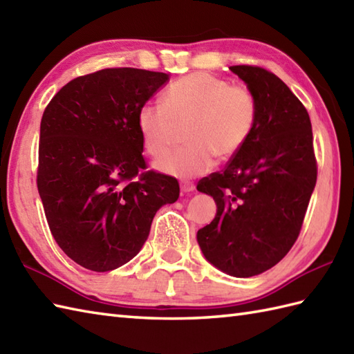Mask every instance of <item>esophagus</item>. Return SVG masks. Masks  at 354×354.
<instances>
[{
  "label": "esophagus",
  "mask_w": 354,
  "mask_h": 354,
  "mask_svg": "<svg viewBox=\"0 0 354 354\" xmlns=\"http://www.w3.org/2000/svg\"><path fill=\"white\" fill-rule=\"evenodd\" d=\"M193 190H194V184H192V183H183L181 184V192L183 193H190Z\"/></svg>",
  "instance_id": "1"
}]
</instances>
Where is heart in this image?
<instances>
[{
    "label": "heart",
    "mask_w": 354,
    "mask_h": 354,
    "mask_svg": "<svg viewBox=\"0 0 354 354\" xmlns=\"http://www.w3.org/2000/svg\"><path fill=\"white\" fill-rule=\"evenodd\" d=\"M162 103L147 102L138 109L137 127L146 152L167 153L178 127H184L185 147L156 161V169L178 178L204 175L219 161L234 158L257 123V102L245 86L207 73H193L173 82Z\"/></svg>",
    "instance_id": "1"
}]
</instances>
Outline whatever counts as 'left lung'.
<instances>
[{"mask_svg":"<svg viewBox=\"0 0 354 354\" xmlns=\"http://www.w3.org/2000/svg\"><path fill=\"white\" fill-rule=\"evenodd\" d=\"M257 102V123L240 152L196 189L213 196L217 213L198 231L205 259L246 278L275 266L298 239L317 184L310 118L274 73L234 65Z\"/></svg>","mask_w":354,"mask_h":354,"instance_id":"8db88e82","label":"left lung"}]
</instances>
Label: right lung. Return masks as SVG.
I'll return each mask as SVG.
<instances>
[{
    "label": "right lung",
    "mask_w": 354,
    "mask_h": 354,
    "mask_svg": "<svg viewBox=\"0 0 354 354\" xmlns=\"http://www.w3.org/2000/svg\"><path fill=\"white\" fill-rule=\"evenodd\" d=\"M169 74L104 68L68 82L41 120L37 192L56 243L95 272L132 260L175 178L146 171L138 109Z\"/></svg>",
    "instance_id": "obj_1"
}]
</instances>
